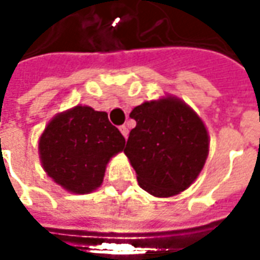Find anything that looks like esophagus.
<instances>
[{"instance_id":"1","label":"esophagus","mask_w":260,"mask_h":260,"mask_svg":"<svg viewBox=\"0 0 260 260\" xmlns=\"http://www.w3.org/2000/svg\"><path fill=\"white\" fill-rule=\"evenodd\" d=\"M119 131H121V134L124 135V138L128 136V128H126L125 125H121V126H119Z\"/></svg>"}]
</instances>
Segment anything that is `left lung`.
Masks as SVG:
<instances>
[{
  "label": "left lung",
  "instance_id": "1",
  "mask_svg": "<svg viewBox=\"0 0 260 260\" xmlns=\"http://www.w3.org/2000/svg\"><path fill=\"white\" fill-rule=\"evenodd\" d=\"M136 126L124 152L139 185L158 198L185 191L196 180L209 153L202 119L174 97L146 102L132 110Z\"/></svg>",
  "mask_w": 260,
  "mask_h": 260
}]
</instances>
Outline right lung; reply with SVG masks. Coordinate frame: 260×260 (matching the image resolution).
<instances>
[{
    "label": "right lung",
    "instance_id": "obj_1",
    "mask_svg": "<svg viewBox=\"0 0 260 260\" xmlns=\"http://www.w3.org/2000/svg\"><path fill=\"white\" fill-rule=\"evenodd\" d=\"M124 146V136L107 113L76 106L47 125L39 150L43 167L57 184L74 193H89L102 185L108 160Z\"/></svg>",
    "mask_w": 260,
    "mask_h": 260
}]
</instances>
